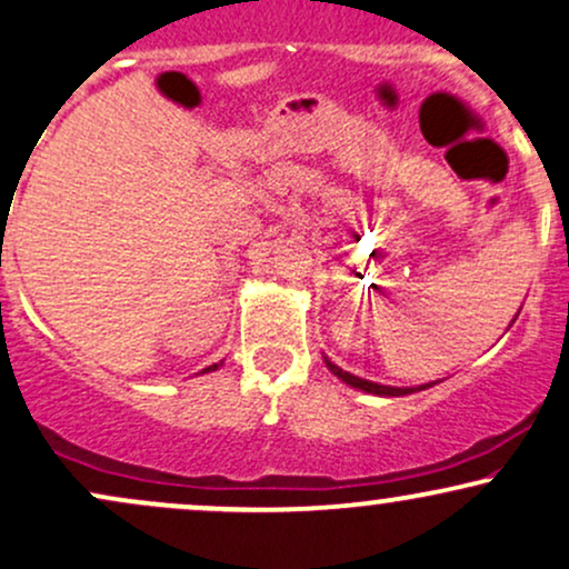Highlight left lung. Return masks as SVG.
I'll return each mask as SVG.
<instances>
[{"mask_svg": "<svg viewBox=\"0 0 569 569\" xmlns=\"http://www.w3.org/2000/svg\"><path fill=\"white\" fill-rule=\"evenodd\" d=\"M515 320H517V318H515ZM326 366L331 368V373H333V376H339L341 381H347V385L355 387V389H362V392H371V395H385V397H400V395H410V392H416L413 387H410V389H400V387H385V385H373V381H368V379H360V376H352V373L341 371V368H339V366H333L331 360H326ZM427 387H432V385H423V387H419V389H427Z\"/></svg>", "mask_w": 569, "mask_h": 569, "instance_id": "8db88e82", "label": "left lung"}]
</instances>
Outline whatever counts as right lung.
<instances>
[{
  "instance_id": "obj_1",
  "label": "right lung",
  "mask_w": 569,
  "mask_h": 569,
  "mask_svg": "<svg viewBox=\"0 0 569 569\" xmlns=\"http://www.w3.org/2000/svg\"><path fill=\"white\" fill-rule=\"evenodd\" d=\"M214 368H217V366H209V368H203V371H214Z\"/></svg>"
}]
</instances>
